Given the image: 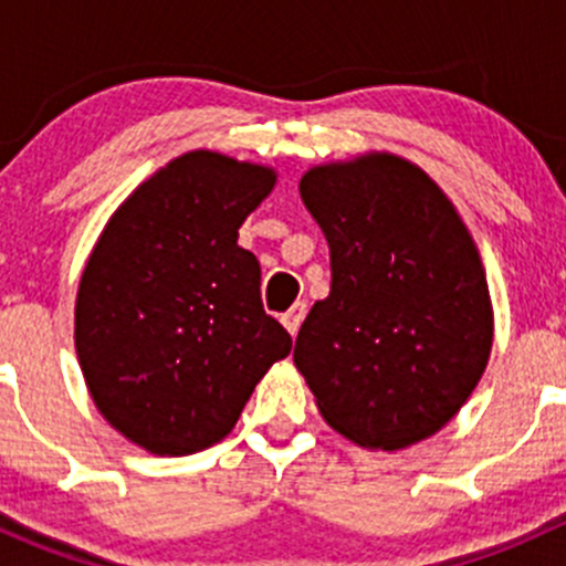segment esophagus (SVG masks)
I'll use <instances>...</instances> for the list:
<instances>
[{
    "label": "esophagus",
    "mask_w": 566,
    "mask_h": 566,
    "mask_svg": "<svg viewBox=\"0 0 566 566\" xmlns=\"http://www.w3.org/2000/svg\"><path fill=\"white\" fill-rule=\"evenodd\" d=\"M304 317H306V304H304V301H298V304H293V310L284 312L282 323H284V328H287L290 334L295 336V334H298L301 323H304Z\"/></svg>",
    "instance_id": "obj_1"
}]
</instances>
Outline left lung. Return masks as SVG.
Masks as SVG:
<instances>
[{
  "mask_svg": "<svg viewBox=\"0 0 566 566\" xmlns=\"http://www.w3.org/2000/svg\"><path fill=\"white\" fill-rule=\"evenodd\" d=\"M298 188L331 249V293L293 350L319 413L384 452L436 436L493 347L471 232L438 182L391 153L312 167Z\"/></svg>",
  "mask_w": 566,
  "mask_h": 566,
  "instance_id": "1",
  "label": "left lung"
}]
</instances>
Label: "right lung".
Listing matches in <instances>:
<instances>
[{"label": "right lung", "mask_w": 566, "mask_h": 566, "mask_svg": "<svg viewBox=\"0 0 566 566\" xmlns=\"http://www.w3.org/2000/svg\"><path fill=\"white\" fill-rule=\"evenodd\" d=\"M276 172L191 150L108 219L76 295V353L93 402L153 454H193L235 427L293 347L265 315L260 262L238 230Z\"/></svg>", "instance_id": "right-lung-1"}]
</instances>
